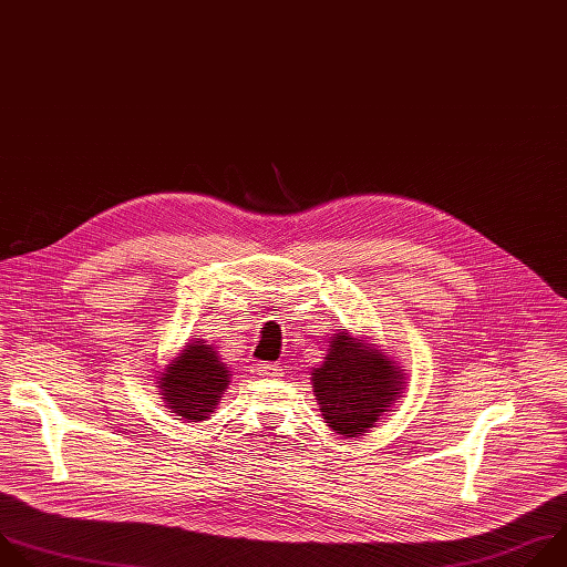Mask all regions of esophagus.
Listing matches in <instances>:
<instances>
[{
    "label": "esophagus",
    "mask_w": 567,
    "mask_h": 567,
    "mask_svg": "<svg viewBox=\"0 0 567 567\" xmlns=\"http://www.w3.org/2000/svg\"><path fill=\"white\" fill-rule=\"evenodd\" d=\"M257 373L264 378H281V367L275 362H261L257 364Z\"/></svg>",
    "instance_id": "esophagus-1"
}]
</instances>
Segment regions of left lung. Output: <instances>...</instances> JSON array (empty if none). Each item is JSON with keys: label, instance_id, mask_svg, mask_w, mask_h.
I'll list each match as a JSON object with an SVG mask.
<instances>
[{"label": "left lung", "instance_id": "1", "mask_svg": "<svg viewBox=\"0 0 567 567\" xmlns=\"http://www.w3.org/2000/svg\"><path fill=\"white\" fill-rule=\"evenodd\" d=\"M310 375L326 424L342 437L369 433L406 389L404 367L382 353L369 334L347 328L332 334L323 362Z\"/></svg>", "mask_w": 567, "mask_h": 567}]
</instances>
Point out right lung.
I'll list each match as a JSON object with an SVG mask.
<instances>
[{"instance_id": "add662e5", "label": "right lung", "mask_w": 567, "mask_h": 567, "mask_svg": "<svg viewBox=\"0 0 567 567\" xmlns=\"http://www.w3.org/2000/svg\"><path fill=\"white\" fill-rule=\"evenodd\" d=\"M230 367L225 364L214 344H207L200 334L187 339L163 371H158L156 386L161 400L176 420L203 422L207 420L220 398L230 386Z\"/></svg>"}]
</instances>
